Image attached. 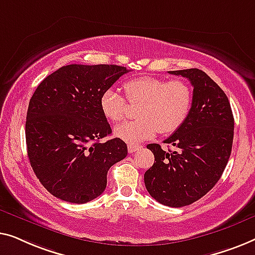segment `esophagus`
<instances>
[{"instance_id":"obj_1","label":"esophagus","mask_w":255,"mask_h":255,"mask_svg":"<svg viewBox=\"0 0 255 255\" xmlns=\"http://www.w3.org/2000/svg\"><path fill=\"white\" fill-rule=\"evenodd\" d=\"M141 149H142L141 145H136V144H129V145H128V151H129V153L136 152V151H138V150H141Z\"/></svg>"}]
</instances>
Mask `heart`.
I'll return each mask as SVG.
<instances>
[{
	"mask_svg": "<svg viewBox=\"0 0 255 255\" xmlns=\"http://www.w3.org/2000/svg\"><path fill=\"white\" fill-rule=\"evenodd\" d=\"M124 89L129 103H141L136 111L137 120L114 129V135L125 142L145 141L157 131L171 134L185 124L191 113L193 92L184 81L144 76L127 81ZM99 105L104 116L112 123H120L126 116L124 97L112 88L102 93Z\"/></svg>",
	"mask_w": 255,
	"mask_h": 255,
	"instance_id": "b5f03b06",
	"label": "heart"
}]
</instances>
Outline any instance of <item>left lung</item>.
Returning a JSON list of instances; mask_svg holds the SVG:
<instances>
[{
	"label": "left lung",
	"mask_w": 255,
	"mask_h": 255,
	"mask_svg": "<svg viewBox=\"0 0 255 255\" xmlns=\"http://www.w3.org/2000/svg\"><path fill=\"white\" fill-rule=\"evenodd\" d=\"M168 73L191 82L193 105L185 124L164 141L174 151L146 145L155 163L144 173V184L159 203L179 208L200 200L221 179L231 155L235 119L227 95L204 71Z\"/></svg>",
	"instance_id": "obj_1"
}]
</instances>
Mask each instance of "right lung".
Segmentation results:
<instances>
[{
	"label": "right lung",
	"mask_w": 255,
	"mask_h": 255,
	"mask_svg": "<svg viewBox=\"0 0 255 255\" xmlns=\"http://www.w3.org/2000/svg\"><path fill=\"white\" fill-rule=\"evenodd\" d=\"M116 64H68L48 75L30 99L25 124L27 156L41 185L71 203L105 191L110 167L127 156L100 110L102 93L124 74Z\"/></svg>",
	"instance_id": "right-lung-1"
}]
</instances>
